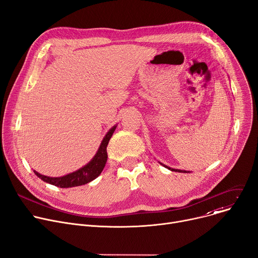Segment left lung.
<instances>
[{
	"label": "left lung",
	"instance_id": "obj_1",
	"mask_svg": "<svg viewBox=\"0 0 258 258\" xmlns=\"http://www.w3.org/2000/svg\"><path fill=\"white\" fill-rule=\"evenodd\" d=\"M164 167H166V168H168V169H170L171 171H176V172H182V173H186V171H184V170H177V169H172V168H169V167H167V166H165V165H163Z\"/></svg>",
	"mask_w": 258,
	"mask_h": 258
}]
</instances>
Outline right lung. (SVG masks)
<instances>
[{
	"mask_svg": "<svg viewBox=\"0 0 258 258\" xmlns=\"http://www.w3.org/2000/svg\"><path fill=\"white\" fill-rule=\"evenodd\" d=\"M116 126H113L106 137L102 140L97 153L95 154V157L92 159V161L84 166L83 168L79 169L76 172H73L71 174H67L62 177H48L45 175H41L36 171H34L39 178H41L43 181L50 183L56 186L60 187H73V186H78V185H83L92 181L95 179L100 173L102 169H104L107 159H108V153H107V145L111 139V137L115 131Z\"/></svg>",
	"mask_w": 258,
	"mask_h": 258,
	"instance_id": "add662e5",
	"label": "right lung"
}]
</instances>
